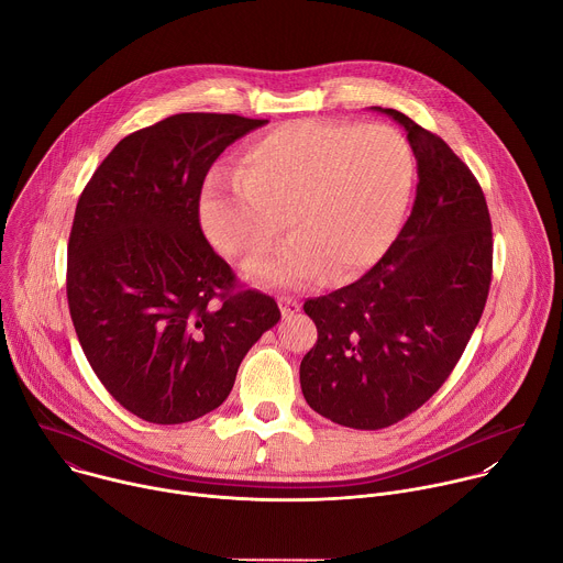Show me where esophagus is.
<instances>
[{
  "mask_svg": "<svg viewBox=\"0 0 563 563\" xmlns=\"http://www.w3.org/2000/svg\"><path fill=\"white\" fill-rule=\"evenodd\" d=\"M278 307H280V313L287 318V316H291V313H296V311H300V302L296 300V298H289V296H280L278 298Z\"/></svg>",
  "mask_w": 563,
  "mask_h": 563,
  "instance_id": "obj_1",
  "label": "esophagus"
}]
</instances>
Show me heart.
I'll return each mask as SVG.
<instances>
[{"mask_svg": "<svg viewBox=\"0 0 563 563\" xmlns=\"http://www.w3.org/2000/svg\"><path fill=\"white\" fill-rule=\"evenodd\" d=\"M415 185V148L394 126L294 120L243 148L235 180L207 185L200 224L220 254L250 269L287 218L291 240L256 276L287 289L347 283L391 247Z\"/></svg>", "mask_w": 563, "mask_h": 563, "instance_id": "obj_1", "label": "heart"}]
</instances>
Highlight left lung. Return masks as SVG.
Here are the masks:
<instances>
[{
  "label": "left lung",
  "mask_w": 563,
  "mask_h": 563,
  "mask_svg": "<svg viewBox=\"0 0 563 563\" xmlns=\"http://www.w3.org/2000/svg\"><path fill=\"white\" fill-rule=\"evenodd\" d=\"M417 155V200L387 254L356 283L302 305L318 341L300 363L313 412L354 430L398 423L459 363L493 278V224L472 172L394 109Z\"/></svg>",
  "instance_id": "left-lung-1"
}]
</instances>
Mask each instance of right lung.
Listing matches in <instances>:
<instances>
[{
	"label": "right lung",
	"instance_id": "obj_1",
	"mask_svg": "<svg viewBox=\"0 0 563 563\" xmlns=\"http://www.w3.org/2000/svg\"><path fill=\"white\" fill-rule=\"evenodd\" d=\"M263 124L172 115L120 140L77 200L66 269L75 334L109 394L148 423L222 406L245 354L280 320L272 296L235 291L198 213L216 157Z\"/></svg>",
	"mask_w": 563,
	"mask_h": 563
}]
</instances>
